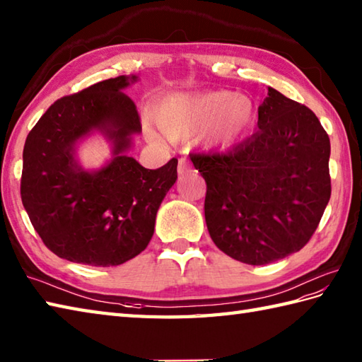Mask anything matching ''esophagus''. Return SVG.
Returning <instances> with one entry per match:
<instances>
[{
  "instance_id": "34e87169",
  "label": "esophagus",
  "mask_w": 362,
  "mask_h": 362,
  "mask_svg": "<svg viewBox=\"0 0 362 362\" xmlns=\"http://www.w3.org/2000/svg\"><path fill=\"white\" fill-rule=\"evenodd\" d=\"M187 172H190V165H189V162L186 160V159H180V162H178V175H186Z\"/></svg>"
}]
</instances>
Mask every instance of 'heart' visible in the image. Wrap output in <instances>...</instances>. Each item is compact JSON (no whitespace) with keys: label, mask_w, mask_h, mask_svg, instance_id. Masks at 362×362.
<instances>
[{"label":"heart","mask_w":362,"mask_h":362,"mask_svg":"<svg viewBox=\"0 0 362 362\" xmlns=\"http://www.w3.org/2000/svg\"><path fill=\"white\" fill-rule=\"evenodd\" d=\"M158 127L170 139H182L202 131L208 148H226L247 134L255 120V103L231 90L172 93L153 107ZM146 134L159 139L148 122Z\"/></svg>","instance_id":"1"}]
</instances>
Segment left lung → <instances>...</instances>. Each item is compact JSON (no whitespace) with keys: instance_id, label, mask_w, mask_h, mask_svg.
<instances>
[{"instance_id":"obj_1","label":"left lung","mask_w":362,"mask_h":362,"mask_svg":"<svg viewBox=\"0 0 362 362\" xmlns=\"http://www.w3.org/2000/svg\"><path fill=\"white\" fill-rule=\"evenodd\" d=\"M257 115L259 129L233 150L190 158L208 186L211 239L250 265L303 248L331 195L329 137L313 110L269 87Z\"/></svg>"}]
</instances>
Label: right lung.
<instances>
[{
  "mask_svg": "<svg viewBox=\"0 0 362 362\" xmlns=\"http://www.w3.org/2000/svg\"><path fill=\"white\" fill-rule=\"evenodd\" d=\"M137 79L110 78L57 100L26 137L21 202L43 243L62 259L109 267L142 253L178 178V159L150 170L129 156L142 127L123 90ZM93 134L108 140L113 158L87 171L76 150Z\"/></svg>",
  "mask_w": 362,
  "mask_h": 362,
  "instance_id": "obj_1",
  "label": "right lung"
}]
</instances>
